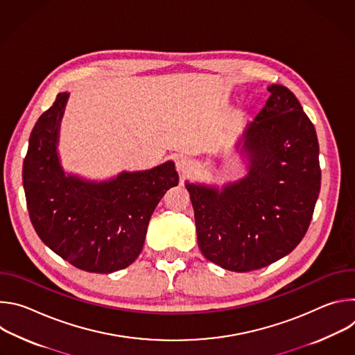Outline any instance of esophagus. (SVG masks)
<instances>
[{
  "label": "esophagus",
  "mask_w": 355,
  "mask_h": 355,
  "mask_svg": "<svg viewBox=\"0 0 355 355\" xmlns=\"http://www.w3.org/2000/svg\"><path fill=\"white\" fill-rule=\"evenodd\" d=\"M175 168L180 173L181 177L189 174L192 171V162L188 157H177L175 160Z\"/></svg>",
  "instance_id": "1"
}]
</instances>
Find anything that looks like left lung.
I'll return each mask as SVG.
<instances>
[{
  "instance_id": "left-lung-1",
  "label": "left lung",
  "mask_w": 355,
  "mask_h": 355,
  "mask_svg": "<svg viewBox=\"0 0 355 355\" xmlns=\"http://www.w3.org/2000/svg\"><path fill=\"white\" fill-rule=\"evenodd\" d=\"M267 89L266 107L243 133L247 175L222 191L185 184L200 252L234 272L260 270L289 254L306 234L320 192L313 123L286 87Z\"/></svg>"
}]
</instances>
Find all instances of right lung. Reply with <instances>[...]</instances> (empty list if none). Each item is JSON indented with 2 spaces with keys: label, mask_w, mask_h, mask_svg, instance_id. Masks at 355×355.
I'll return each instance as SVG.
<instances>
[{
  "label": "right lung",
  "mask_w": 355,
  "mask_h": 355,
  "mask_svg": "<svg viewBox=\"0 0 355 355\" xmlns=\"http://www.w3.org/2000/svg\"><path fill=\"white\" fill-rule=\"evenodd\" d=\"M67 99L69 92L59 94L32 129L22 168L26 207L37 236L58 256L83 271L111 274L139 257L148 220L178 174L167 162L101 182L66 175L58 143Z\"/></svg>",
  "instance_id": "add662e5"
}]
</instances>
